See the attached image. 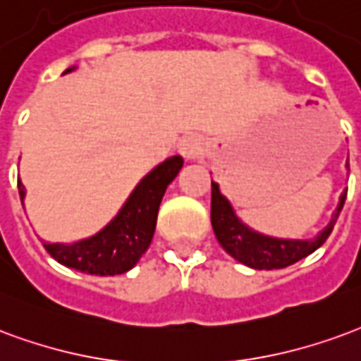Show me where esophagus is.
Instances as JSON below:
<instances>
[{"instance_id":"obj_1","label":"esophagus","mask_w":361,"mask_h":361,"mask_svg":"<svg viewBox=\"0 0 361 361\" xmlns=\"http://www.w3.org/2000/svg\"><path fill=\"white\" fill-rule=\"evenodd\" d=\"M202 140H200L198 136H188V138H184L183 144H180V154L184 157H188V159H196L202 155Z\"/></svg>"}]
</instances>
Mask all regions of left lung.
Returning <instances> with one entry per match:
<instances>
[{"label":"left lung","mask_w":361,"mask_h":361,"mask_svg":"<svg viewBox=\"0 0 361 361\" xmlns=\"http://www.w3.org/2000/svg\"><path fill=\"white\" fill-rule=\"evenodd\" d=\"M346 194L341 196V202L335 209V215L327 227L323 228L314 240H279L271 236L257 235L248 227H244L236 219L233 207L221 196L219 186L212 183V227L217 240L236 262L254 267V269H283L296 264L302 257L310 256L327 240L335 227L338 213L343 209Z\"/></svg>","instance_id":"8db88e82"}]
</instances>
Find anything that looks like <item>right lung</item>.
Segmentation results:
<instances>
[{"mask_svg":"<svg viewBox=\"0 0 361 361\" xmlns=\"http://www.w3.org/2000/svg\"><path fill=\"white\" fill-rule=\"evenodd\" d=\"M183 163V157L175 155L157 165L134 188L117 217L96 236L71 246L44 242L47 254L59 264L90 275H121L133 269L154 238L163 194L178 175ZM18 194L20 200L25 198V186L20 180Z\"/></svg>","mask_w":361,"mask_h":361,"instance_id":"right-lung-1","label":"right lung"}]
</instances>
